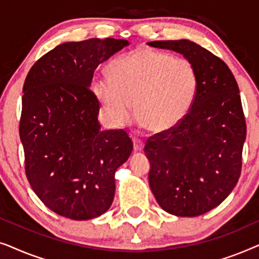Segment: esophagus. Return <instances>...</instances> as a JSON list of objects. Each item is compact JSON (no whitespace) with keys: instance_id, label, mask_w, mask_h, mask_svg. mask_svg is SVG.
Masks as SVG:
<instances>
[{"instance_id":"1","label":"esophagus","mask_w":259,"mask_h":259,"mask_svg":"<svg viewBox=\"0 0 259 259\" xmlns=\"http://www.w3.org/2000/svg\"><path fill=\"white\" fill-rule=\"evenodd\" d=\"M133 147H134V151H136V152L143 151L144 141L140 140V139H137V138H134V139H133Z\"/></svg>"}]
</instances>
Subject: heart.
Instances as JSON below:
<instances>
[{
	"label": "heart",
	"instance_id": "heart-1",
	"mask_svg": "<svg viewBox=\"0 0 259 259\" xmlns=\"http://www.w3.org/2000/svg\"><path fill=\"white\" fill-rule=\"evenodd\" d=\"M109 74L95 81L93 93L113 127L127 121L133 106L140 126L166 134L183 121L196 97L193 63L167 52L140 47L114 60Z\"/></svg>",
	"mask_w": 259,
	"mask_h": 259
}]
</instances>
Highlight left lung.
<instances>
[{
    "label": "left lung",
    "instance_id": "1",
    "mask_svg": "<svg viewBox=\"0 0 259 259\" xmlns=\"http://www.w3.org/2000/svg\"><path fill=\"white\" fill-rule=\"evenodd\" d=\"M147 45L180 53L196 68L189 113L171 132L151 137L145 153L150 187L162 210L197 217L217 207L238 183L246 138L238 84L223 60L192 41Z\"/></svg>",
    "mask_w": 259,
    "mask_h": 259
}]
</instances>
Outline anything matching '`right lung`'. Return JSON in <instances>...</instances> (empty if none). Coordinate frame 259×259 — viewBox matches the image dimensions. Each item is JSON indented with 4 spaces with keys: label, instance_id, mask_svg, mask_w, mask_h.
Listing matches in <instances>:
<instances>
[{
    "label": "right lung",
    "instance_id": "add662e5",
    "mask_svg": "<svg viewBox=\"0 0 259 259\" xmlns=\"http://www.w3.org/2000/svg\"><path fill=\"white\" fill-rule=\"evenodd\" d=\"M128 45L112 37L65 42L38 59L24 81L26 175L42 203L62 217H100L114 199L115 172L133 144L123 130H101L90 87L97 67Z\"/></svg>",
    "mask_w": 259,
    "mask_h": 259
}]
</instances>
